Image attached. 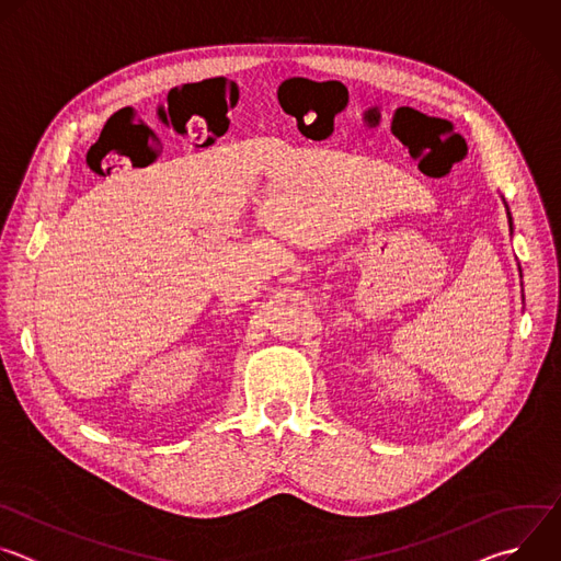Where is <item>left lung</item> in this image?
Here are the masks:
<instances>
[{
  "mask_svg": "<svg viewBox=\"0 0 561 561\" xmlns=\"http://www.w3.org/2000/svg\"><path fill=\"white\" fill-rule=\"evenodd\" d=\"M504 199V197H502ZM504 206H506V215H508V226H511V232H513V215H511V208H508V204L504 202ZM519 275H522V266H519ZM522 297H524V293H522Z\"/></svg>",
  "mask_w": 561,
  "mask_h": 561,
  "instance_id": "obj_1",
  "label": "left lung"
}]
</instances>
